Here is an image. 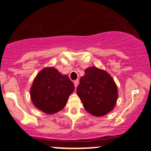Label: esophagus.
Returning a JSON list of instances; mask_svg holds the SVG:
<instances>
[{
    "label": "esophagus",
    "mask_w": 151,
    "mask_h": 151,
    "mask_svg": "<svg viewBox=\"0 0 151 151\" xmlns=\"http://www.w3.org/2000/svg\"><path fill=\"white\" fill-rule=\"evenodd\" d=\"M79 81L78 79L75 80V81H74V86H75V88L77 87V86H78V84H79Z\"/></svg>",
    "instance_id": "34e87169"
}]
</instances>
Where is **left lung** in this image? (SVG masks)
I'll return each mask as SVG.
<instances>
[{
    "label": "left lung",
    "instance_id": "8db88e82",
    "mask_svg": "<svg viewBox=\"0 0 151 151\" xmlns=\"http://www.w3.org/2000/svg\"><path fill=\"white\" fill-rule=\"evenodd\" d=\"M77 93L86 110L95 116H102L111 111L118 99L114 80L106 71L96 67L85 70Z\"/></svg>",
    "mask_w": 151,
    "mask_h": 151
}]
</instances>
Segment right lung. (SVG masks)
Instances as JSON below:
<instances>
[{
	"label": "right lung",
	"instance_id": "add662e5",
	"mask_svg": "<svg viewBox=\"0 0 151 151\" xmlns=\"http://www.w3.org/2000/svg\"><path fill=\"white\" fill-rule=\"evenodd\" d=\"M74 89V83L68 76L63 75L54 68H45L34 79L30 98L38 109L53 114L65 106Z\"/></svg>",
	"mask_w": 151,
	"mask_h": 151
}]
</instances>
